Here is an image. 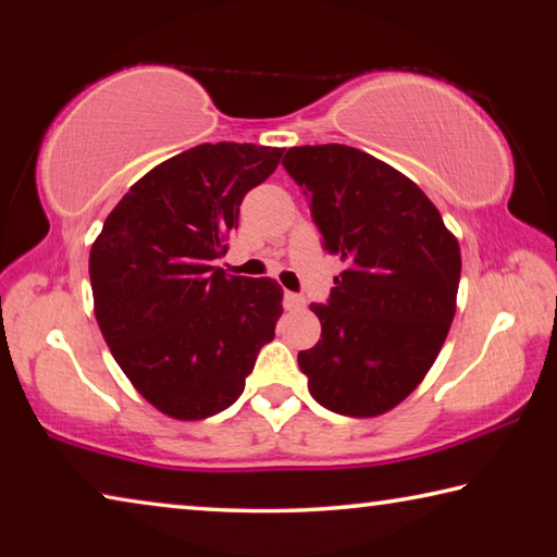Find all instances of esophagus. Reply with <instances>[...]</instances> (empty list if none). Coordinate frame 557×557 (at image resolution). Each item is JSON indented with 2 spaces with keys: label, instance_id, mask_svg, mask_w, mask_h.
Returning <instances> with one entry per match:
<instances>
[{
  "label": "esophagus",
  "instance_id": "esophagus-1",
  "mask_svg": "<svg viewBox=\"0 0 557 557\" xmlns=\"http://www.w3.org/2000/svg\"><path fill=\"white\" fill-rule=\"evenodd\" d=\"M285 301H287L289 309H305L307 307V299L301 297V295H297V292H287Z\"/></svg>",
  "mask_w": 557,
  "mask_h": 557
}]
</instances>
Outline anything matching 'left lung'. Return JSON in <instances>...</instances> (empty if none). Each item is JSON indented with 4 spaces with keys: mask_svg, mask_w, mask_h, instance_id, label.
<instances>
[{
    "mask_svg": "<svg viewBox=\"0 0 557 557\" xmlns=\"http://www.w3.org/2000/svg\"><path fill=\"white\" fill-rule=\"evenodd\" d=\"M282 164L344 262L329 305L309 307L322 338L299 351V369L326 410L375 418L418 388L445 344L459 243L418 184L361 149L292 147Z\"/></svg>",
    "mask_w": 557,
    "mask_h": 557,
    "instance_id": "8db88e82",
    "label": "left lung"
}]
</instances>
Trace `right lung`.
<instances>
[{"instance_id":"right-lung-1","label":"right lung","mask_w":557,"mask_h":557,"mask_svg":"<svg viewBox=\"0 0 557 557\" xmlns=\"http://www.w3.org/2000/svg\"><path fill=\"white\" fill-rule=\"evenodd\" d=\"M282 152L199 145L129 186L90 248L102 338L135 391L174 420H203L238 400L260 348L275 336L282 287L225 275L243 196Z\"/></svg>"}]
</instances>
